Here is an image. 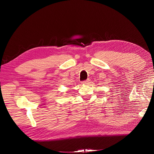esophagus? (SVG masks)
Listing matches in <instances>:
<instances>
[{
  "mask_svg": "<svg viewBox=\"0 0 154 154\" xmlns=\"http://www.w3.org/2000/svg\"><path fill=\"white\" fill-rule=\"evenodd\" d=\"M90 80H89V79H87V80H85V81H83V82H82V84H87V83L89 82Z\"/></svg>",
  "mask_w": 154,
  "mask_h": 154,
  "instance_id": "esophagus-1",
  "label": "esophagus"
}]
</instances>
